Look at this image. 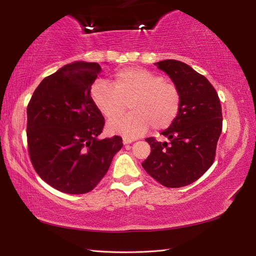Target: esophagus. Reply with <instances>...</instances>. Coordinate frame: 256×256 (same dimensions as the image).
I'll list each match as a JSON object with an SVG mask.
<instances>
[{
  "mask_svg": "<svg viewBox=\"0 0 256 256\" xmlns=\"http://www.w3.org/2000/svg\"><path fill=\"white\" fill-rule=\"evenodd\" d=\"M135 140H133V138H123V144L124 145H126V144H131V143H133Z\"/></svg>",
  "mask_w": 256,
  "mask_h": 256,
  "instance_id": "34e87169",
  "label": "esophagus"
}]
</instances>
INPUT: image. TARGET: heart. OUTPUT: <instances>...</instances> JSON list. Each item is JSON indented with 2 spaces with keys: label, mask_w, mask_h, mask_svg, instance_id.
Segmentation results:
<instances>
[{
  "label": "heart",
  "mask_w": 256,
  "mask_h": 256,
  "mask_svg": "<svg viewBox=\"0 0 256 256\" xmlns=\"http://www.w3.org/2000/svg\"><path fill=\"white\" fill-rule=\"evenodd\" d=\"M91 99L108 118L122 112L130 101L132 111L108 123L112 134L134 138L150 126L164 130L170 126L180 110V92L177 86L150 70L131 67L118 70L113 84L99 79L91 86Z\"/></svg>",
  "instance_id": "heart-1"
}]
</instances>
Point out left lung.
<instances>
[{
  "label": "left lung",
  "instance_id": "8db88e82",
  "mask_svg": "<svg viewBox=\"0 0 256 256\" xmlns=\"http://www.w3.org/2000/svg\"><path fill=\"white\" fill-rule=\"evenodd\" d=\"M180 92V110L162 134L170 142L146 138L150 154L142 162L150 175L170 188L187 186L209 170L222 131L218 94L204 76L187 64L167 59L155 64Z\"/></svg>",
  "mask_w": 256,
  "mask_h": 256
}]
</instances>
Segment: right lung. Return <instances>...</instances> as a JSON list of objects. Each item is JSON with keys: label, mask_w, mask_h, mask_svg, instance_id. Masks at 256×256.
Listing matches in <instances>:
<instances>
[{"label": "right lung", "mask_w": 256, "mask_h": 256, "mask_svg": "<svg viewBox=\"0 0 256 256\" xmlns=\"http://www.w3.org/2000/svg\"><path fill=\"white\" fill-rule=\"evenodd\" d=\"M101 67L74 62L48 76L27 106V143L38 175L64 194L89 192L104 177L122 138L100 140L104 118L91 99Z\"/></svg>", "instance_id": "add662e5"}]
</instances>
